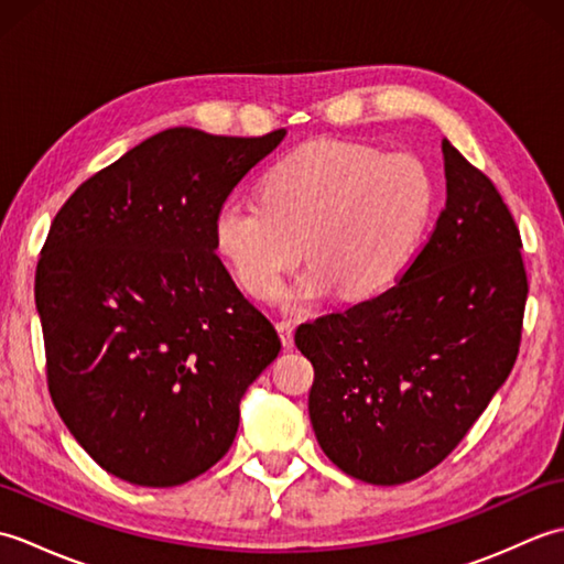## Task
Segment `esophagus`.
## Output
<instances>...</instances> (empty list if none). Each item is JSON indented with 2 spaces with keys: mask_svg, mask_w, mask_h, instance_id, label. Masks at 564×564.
<instances>
[{
  "mask_svg": "<svg viewBox=\"0 0 564 564\" xmlns=\"http://www.w3.org/2000/svg\"><path fill=\"white\" fill-rule=\"evenodd\" d=\"M275 329H279V337H281V344L285 346V349H293V334H295V325L289 319H283L275 325Z\"/></svg>",
  "mask_w": 564,
  "mask_h": 564,
  "instance_id": "1",
  "label": "esophagus"
}]
</instances>
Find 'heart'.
<instances>
[{
  "mask_svg": "<svg viewBox=\"0 0 564 564\" xmlns=\"http://www.w3.org/2000/svg\"><path fill=\"white\" fill-rule=\"evenodd\" d=\"M434 178L410 152L351 140L297 148L263 178L261 200L230 198L215 215V247L242 289L271 297L297 261L313 263L283 303L307 307L337 289L368 297L410 263L434 210Z\"/></svg>",
  "mask_w": 564,
  "mask_h": 564,
  "instance_id": "b5f03b06",
  "label": "heart"
}]
</instances>
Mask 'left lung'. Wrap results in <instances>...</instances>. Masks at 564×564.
Returning <instances> with one entry per match:
<instances>
[{
  "mask_svg": "<svg viewBox=\"0 0 564 564\" xmlns=\"http://www.w3.org/2000/svg\"><path fill=\"white\" fill-rule=\"evenodd\" d=\"M446 206L390 289L295 332L315 368L310 422L327 458L402 485L458 446L517 364L529 275L513 215L443 140Z\"/></svg>",
  "mask_w": 564,
  "mask_h": 564,
  "instance_id": "left-lung-1",
  "label": "left lung"
}]
</instances>
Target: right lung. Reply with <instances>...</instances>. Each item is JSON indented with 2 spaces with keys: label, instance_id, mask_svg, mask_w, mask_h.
Here are the masks:
<instances>
[{
  "label": "right lung",
  "instance_id": "obj_1",
  "mask_svg": "<svg viewBox=\"0 0 564 564\" xmlns=\"http://www.w3.org/2000/svg\"><path fill=\"white\" fill-rule=\"evenodd\" d=\"M170 128L89 176L35 267L47 390L106 473L176 487L230 451L239 400L281 351L215 254V215L283 140Z\"/></svg>",
  "mask_w": 564,
  "mask_h": 564
}]
</instances>
